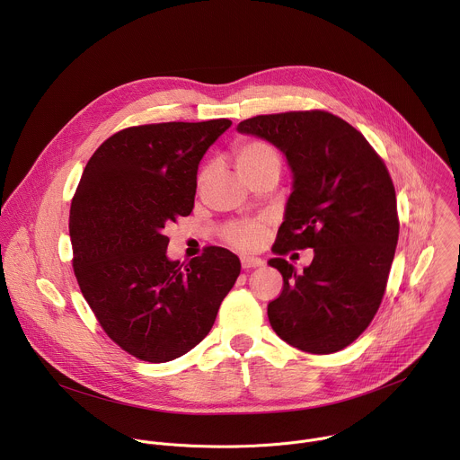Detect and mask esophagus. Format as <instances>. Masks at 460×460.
Returning <instances> with one entry per match:
<instances>
[{"label":"esophagus","mask_w":460,"mask_h":460,"mask_svg":"<svg viewBox=\"0 0 460 460\" xmlns=\"http://www.w3.org/2000/svg\"><path fill=\"white\" fill-rule=\"evenodd\" d=\"M240 261H242V268L243 270H252V268H260L264 266V260L261 258H256V256H240Z\"/></svg>","instance_id":"34e87169"}]
</instances>
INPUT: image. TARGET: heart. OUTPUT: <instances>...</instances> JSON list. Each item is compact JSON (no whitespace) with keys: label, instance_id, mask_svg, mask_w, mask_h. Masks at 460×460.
I'll use <instances>...</instances> for the list:
<instances>
[{"label":"heart","instance_id":"b5f03b06","mask_svg":"<svg viewBox=\"0 0 460 460\" xmlns=\"http://www.w3.org/2000/svg\"><path fill=\"white\" fill-rule=\"evenodd\" d=\"M234 162L243 176H251L268 167H275L280 171L282 165L277 149L264 140H245L238 144L234 151ZM261 234H264V226L261 224H238L229 227L227 242L238 249H251L260 242Z\"/></svg>","mask_w":460,"mask_h":460}]
</instances>
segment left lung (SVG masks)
<instances>
[{
	"label": "left lung",
	"mask_w": 460,
	"mask_h": 460,
	"mask_svg": "<svg viewBox=\"0 0 460 460\" xmlns=\"http://www.w3.org/2000/svg\"><path fill=\"white\" fill-rule=\"evenodd\" d=\"M238 133L280 149L293 172L268 264L284 288L270 302L275 333L289 346L335 353L357 341L382 302L399 240L397 196L391 176L362 133L325 111H293L243 119ZM311 246L302 274L281 256Z\"/></svg>",
	"instance_id": "obj_1"
}]
</instances>
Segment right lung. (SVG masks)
Listing matches in <instances>:
<instances>
[{
  "mask_svg": "<svg viewBox=\"0 0 460 460\" xmlns=\"http://www.w3.org/2000/svg\"><path fill=\"white\" fill-rule=\"evenodd\" d=\"M231 119L138 125L107 138L87 162L71 204L73 268L103 332L146 362H169L211 332L240 260L206 247L167 258L165 226L190 215L196 172Z\"/></svg>",
  "mask_w": 460,
  "mask_h": 460,
  "instance_id": "right-lung-1",
  "label": "right lung"
}]
</instances>
